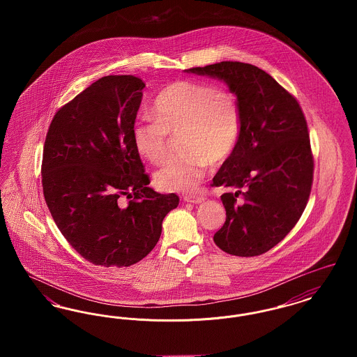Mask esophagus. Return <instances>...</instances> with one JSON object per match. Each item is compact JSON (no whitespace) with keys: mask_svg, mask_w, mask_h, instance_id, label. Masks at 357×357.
I'll return each instance as SVG.
<instances>
[{"mask_svg":"<svg viewBox=\"0 0 357 357\" xmlns=\"http://www.w3.org/2000/svg\"><path fill=\"white\" fill-rule=\"evenodd\" d=\"M183 199L190 204H202L204 201V195L201 192H195V194H188Z\"/></svg>","mask_w":357,"mask_h":357,"instance_id":"1","label":"esophagus"}]
</instances>
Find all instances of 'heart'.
Here are the masks:
<instances>
[{"label":"heart","mask_w":357,"mask_h":357,"mask_svg":"<svg viewBox=\"0 0 357 357\" xmlns=\"http://www.w3.org/2000/svg\"><path fill=\"white\" fill-rule=\"evenodd\" d=\"M153 115L132 126L136 151L151 163L167 153L169 136L181 131L183 149L155 172L156 185L166 191H192L213 163L223 162L241 134V104L229 88L204 82L179 80L163 88L153 102Z\"/></svg>","instance_id":"1"}]
</instances>
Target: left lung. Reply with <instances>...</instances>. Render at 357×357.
<instances>
[{
	"label": "left lung",
	"mask_w": 357,
	"mask_h": 357,
	"mask_svg": "<svg viewBox=\"0 0 357 357\" xmlns=\"http://www.w3.org/2000/svg\"><path fill=\"white\" fill-rule=\"evenodd\" d=\"M217 77L241 104V134L213 178L222 194L226 221L215 245L238 257L264 255L287 237L305 210L313 155L298 102L269 73L246 63L221 61L186 69Z\"/></svg>",
	"instance_id": "left-lung-1"
}]
</instances>
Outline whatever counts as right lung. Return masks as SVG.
Segmentation results:
<instances>
[{
    "label": "right lung",
    "mask_w": 357,
    "mask_h": 357,
    "mask_svg": "<svg viewBox=\"0 0 357 357\" xmlns=\"http://www.w3.org/2000/svg\"><path fill=\"white\" fill-rule=\"evenodd\" d=\"M146 84L104 76L61 107L43 153V191L52 218L86 261L131 266L149 255L175 194L153 191L132 142Z\"/></svg>",
    "instance_id": "right-lung-1"
}]
</instances>
